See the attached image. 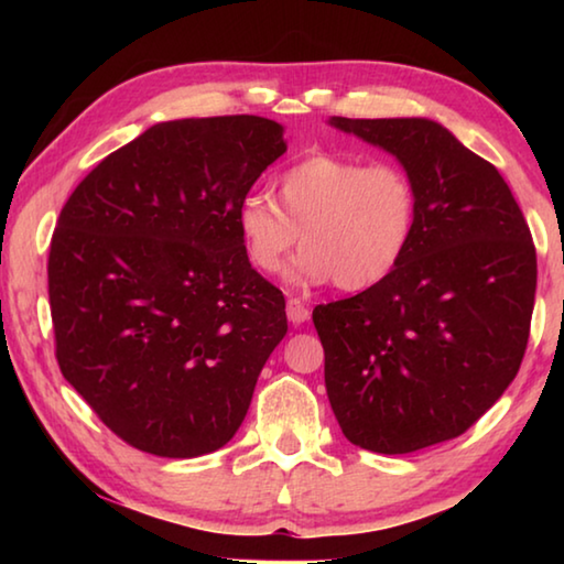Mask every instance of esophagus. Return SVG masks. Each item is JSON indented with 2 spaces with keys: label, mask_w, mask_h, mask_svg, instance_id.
I'll return each instance as SVG.
<instances>
[{
  "label": "esophagus",
  "mask_w": 564,
  "mask_h": 564,
  "mask_svg": "<svg viewBox=\"0 0 564 564\" xmlns=\"http://www.w3.org/2000/svg\"><path fill=\"white\" fill-rule=\"evenodd\" d=\"M285 316H289V321L293 323V326H301V323L308 321V308H305V303L299 301V299H291L289 303H285Z\"/></svg>",
  "instance_id": "34e87169"
}]
</instances>
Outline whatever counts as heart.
Wrapping results in <instances>:
<instances>
[{
	"label": "heart",
	"mask_w": 564,
	"mask_h": 564,
	"mask_svg": "<svg viewBox=\"0 0 564 564\" xmlns=\"http://www.w3.org/2000/svg\"><path fill=\"white\" fill-rule=\"evenodd\" d=\"M236 228L263 275L283 271L301 234L295 283L366 291L403 263L417 228V188L390 161L308 154L275 178V204L261 194L241 198Z\"/></svg>",
	"instance_id": "obj_1"
}]
</instances>
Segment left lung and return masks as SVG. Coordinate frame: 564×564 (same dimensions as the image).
Here are the masks:
<instances>
[{"instance_id": "obj_1", "label": "left lung", "mask_w": 564, "mask_h": 564, "mask_svg": "<svg viewBox=\"0 0 564 564\" xmlns=\"http://www.w3.org/2000/svg\"><path fill=\"white\" fill-rule=\"evenodd\" d=\"M417 188L403 263L313 311L343 435L405 455L463 435L518 376L538 285L528 221L490 161L431 119H346Z\"/></svg>"}]
</instances>
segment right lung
<instances>
[{
	"label": "right lung",
	"mask_w": 564,
	"mask_h": 564,
	"mask_svg": "<svg viewBox=\"0 0 564 564\" xmlns=\"http://www.w3.org/2000/svg\"><path fill=\"white\" fill-rule=\"evenodd\" d=\"M285 154L263 117L154 123L74 188L50 248L62 376L123 443L198 457L241 427L289 330L236 208Z\"/></svg>",
	"instance_id": "add662e5"
}]
</instances>
